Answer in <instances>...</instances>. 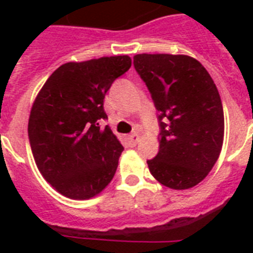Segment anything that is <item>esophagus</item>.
I'll use <instances>...</instances> for the list:
<instances>
[{
	"label": "esophagus",
	"mask_w": 253,
	"mask_h": 253,
	"mask_svg": "<svg viewBox=\"0 0 253 253\" xmlns=\"http://www.w3.org/2000/svg\"><path fill=\"white\" fill-rule=\"evenodd\" d=\"M128 143H130L131 146H135L136 143L139 142V135L138 134H131L128 138H127Z\"/></svg>",
	"instance_id": "obj_1"
}]
</instances>
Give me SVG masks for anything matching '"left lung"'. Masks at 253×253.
Listing matches in <instances>:
<instances>
[{"mask_svg": "<svg viewBox=\"0 0 253 253\" xmlns=\"http://www.w3.org/2000/svg\"><path fill=\"white\" fill-rule=\"evenodd\" d=\"M134 67L160 113L159 154L147 162L151 174L174 190L196 186L223 146V107L211 76L188 55L139 53Z\"/></svg>", "mask_w": 253, "mask_h": 253, "instance_id": "8db88e82", "label": "left lung"}]
</instances>
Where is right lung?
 <instances>
[{"instance_id":"right-lung-1","label":"right lung","mask_w":253,"mask_h":253,"mask_svg":"<svg viewBox=\"0 0 253 253\" xmlns=\"http://www.w3.org/2000/svg\"><path fill=\"white\" fill-rule=\"evenodd\" d=\"M131 67L127 55L60 65L34 101L29 139L42 176L71 200H89L110 184L123 146L110 127L103 98Z\"/></svg>"}]
</instances>
